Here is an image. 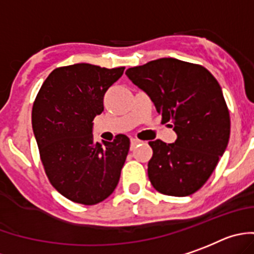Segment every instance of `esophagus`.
Listing matches in <instances>:
<instances>
[{
	"instance_id": "obj_1",
	"label": "esophagus",
	"mask_w": 254,
	"mask_h": 254,
	"mask_svg": "<svg viewBox=\"0 0 254 254\" xmlns=\"http://www.w3.org/2000/svg\"><path fill=\"white\" fill-rule=\"evenodd\" d=\"M139 143H140V140H139V139H135V138L130 139V149H134V148H135Z\"/></svg>"
}]
</instances>
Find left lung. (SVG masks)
<instances>
[{"label":"left lung","mask_w":254,"mask_h":254,"mask_svg":"<svg viewBox=\"0 0 254 254\" xmlns=\"http://www.w3.org/2000/svg\"><path fill=\"white\" fill-rule=\"evenodd\" d=\"M147 93L175 143L149 141L148 177L158 192L189 196L204 186L228 147L230 116L220 84L202 65L161 58L125 72Z\"/></svg>","instance_id":"8db88e82"}]
</instances>
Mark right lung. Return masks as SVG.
Here are the masks:
<instances>
[{"mask_svg":"<svg viewBox=\"0 0 254 254\" xmlns=\"http://www.w3.org/2000/svg\"><path fill=\"white\" fill-rule=\"evenodd\" d=\"M124 69L88 63L56 68L34 101L31 123L45 173L59 193L77 204H99L120 180L129 138L119 134L101 145L93 140L92 122Z\"/></svg>","mask_w":254,"mask_h":254,"instance_id":"1","label":"right lung"}]
</instances>
